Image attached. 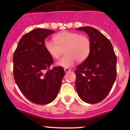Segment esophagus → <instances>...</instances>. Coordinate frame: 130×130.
<instances>
[{
    "label": "esophagus",
    "instance_id": "1",
    "mask_svg": "<svg viewBox=\"0 0 130 130\" xmlns=\"http://www.w3.org/2000/svg\"><path fill=\"white\" fill-rule=\"evenodd\" d=\"M64 70H65V73H68V72H69L71 71V69H64Z\"/></svg>",
    "mask_w": 130,
    "mask_h": 130
}]
</instances>
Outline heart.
I'll use <instances>...</instances> for the list:
<instances>
[{"instance_id":"1","label":"heart","mask_w":130,"mask_h":130,"mask_svg":"<svg viewBox=\"0 0 130 130\" xmlns=\"http://www.w3.org/2000/svg\"><path fill=\"white\" fill-rule=\"evenodd\" d=\"M53 40L55 42L46 41L44 43L48 54L53 59L59 58L63 50L66 55L57 61V66L71 67L75 61L78 63L83 62L89 55L91 43L90 39L85 35L63 31L55 36Z\"/></svg>"}]
</instances>
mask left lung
I'll return each mask as SVG.
<instances>
[{"label": "left lung", "mask_w": 130, "mask_h": 130, "mask_svg": "<svg viewBox=\"0 0 130 130\" xmlns=\"http://www.w3.org/2000/svg\"><path fill=\"white\" fill-rule=\"evenodd\" d=\"M77 30L88 35L91 48L86 60L77 67L75 87L83 101L96 104L105 99L116 78L117 59L110 41L90 26Z\"/></svg>", "instance_id": "8db88e82"}]
</instances>
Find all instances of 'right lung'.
<instances>
[{"label": "right lung", "mask_w": 130, "mask_h": 130, "mask_svg": "<svg viewBox=\"0 0 130 130\" xmlns=\"http://www.w3.org/2000/svg\"><path fill=\"white\" fill-rule=\"evenodd\" d=\"M55 31L38 28L25 34L13 56L15 83L23 95L36 104H47L56 98L65 75L63 67L49 70L52 58L44 46V40Z\"/></svg>", "instance_id": "1"}]
</instances>
